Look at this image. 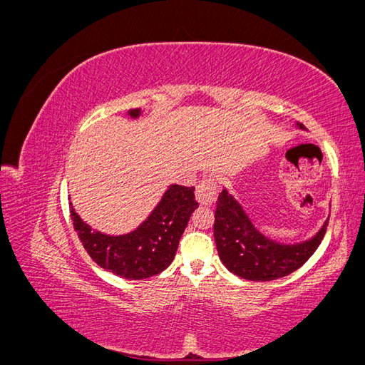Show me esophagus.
I'll return each mask as SVG.
<instances>
[{"label":"esophagus","mask_w":365,"mask_h":365,"mask_svg":"<svg viewBox=\"0 0 365 365\" xmlns=\"http://www.w3.org/2000/svg\"><path fill=\"white\" fill-rule=\"evenodd\" d=\"M217 197V182L212 176L202 180L196 187V200L202 205L215 204Z\"/></svg>","instance_id":"34e87169"}]
</instances>
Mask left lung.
Instances as JSON below:
<instances>
[{
	"label": "left lung",
	"instance_id": "left-lung-1",
	"mask_svg": "<svg viewBox=\"0 0 365 365\" xmlns=\"http://www.w3.org/2000/svg\"><path fill=\"white\" fill-rule=\"evenodd\" d=\"M297 126L304 129L302 123ZM327 224L329 220L312 239L302 244L280 245L260 235L224 189L217 197L213 231L219 257L231 272L252 282H269L300 268L322 244Z\"/></svg>",
	"mask_w": 365,
	"mask_h": 365
}]
</instances>
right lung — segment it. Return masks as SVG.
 I'll list each match as a JSON object with an SVG mask.
<instances>
[{
  "instance_id": "add662e5",
  "label": "right lung",
  "mask_w": 365,
  "mask_h": 365,
  "mask_svg": "<svg viewBox=\"0 0 365 365\" xmlns=\"http://www.w3.org/2000/svg\"><path fill=\"white\" fill-rule=\"evenodd\" d=\"M138 117L140 109H130ZM195 187L170 185L150 216L123 236H108L91 230L71 208L73 227L90 257L103 269L128 280L157 275L172 263L180 239L197 208Z\"/></svg>"
}]
</instances>
